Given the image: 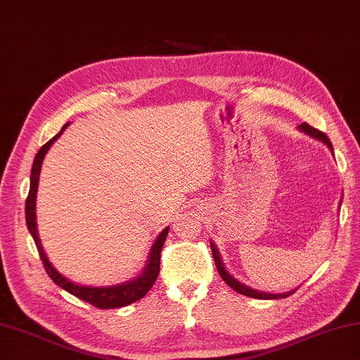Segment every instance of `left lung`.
<instances>
[{
  "mask_svg": "<svg viewBox=\"0 0 360 360\" xmlns=\"http://www.w3.org/2000/svg\"><path fill=\"white\" fill-rule=\"evenodd\" d=\"M299 129L302 130L304 134L313 136V139L321 140V141L324 143V145H328V148L330 149V151L334 153V148H332V143H330V140L328 139V135L321 132V130H318V129H315V127L309 126V124H307V122H302V124H300ZM211 250H212V257H214L215 267H217V271H219V274H220V277L224 278V282H225L228 286H231V288H233L234 291H238L239 294H244V296L253 297V299H282V297L290 296V294H292V292H294V291H290V292H283V294H269V292H263V291L252 290L250 286H247V285H244V283L238 282L236 278H234L233 276H230V274L226 272L224 263H221V258H220V255H219V250H217V248H215V245H214L212 243H211Z\"/></svg>",
  "mask_w": 360,
  "mask_h": 360,
  "instance_id": "1",
  "label": "left lung"
}]
</instances>
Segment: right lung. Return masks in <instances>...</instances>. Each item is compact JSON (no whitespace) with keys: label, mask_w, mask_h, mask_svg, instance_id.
I'll return each mask as SVG.
<instances>
[{"label":"right lung","mask_w":360,"mask_h":360,"mask_svg":"<svg viewBox=\"0 0 360 360\" xmlns=\"http://www.w3.org/2000/svg\"><path fill=\"white\" fill-rule=\"evenodd\" d=\"M69 126L64 124L63 129L60 130V134L55 135L53 139L50 141L45 143V145L39 149L36 158H34V163H32V169H31V184H30V193L28 198H26V205H25V214H26V225H28V230L31 233L32 239H34L39 257L42 259V264L45 267V272L49 274V277L53 280V282L61 286L63 290H66L68 292L74 294L75 297L84 300L91 305L97 307V309H117V307H126L136 302L141 297L146 296V292L153 288V285L155 283V280L159 277L160 272V252L162 247L165 244L167 234L169 231V228L167 226L163 230L155 243L151 248V253L148 257V264L145 266V269L140 274L139 277L130 280V282L121 283V285H115V286H82L77 285L74 282H70L64 276H61L58 272L51 263L49 261V258L45 257V252L41 245V240H39L37 236V225H36V193H37V186H39V174H41V168H42V162L45 154L50 149V146L53 145L55 140L60 139V135L66 130V127Z\"/></svg>","instance_id":"add662e5"}]
</instances>
